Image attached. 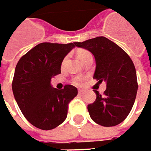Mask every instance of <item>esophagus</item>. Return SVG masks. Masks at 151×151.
Listing matches in <instances>:
<instances>
[{
    "label": "esophagus",
    "instance_id": "34e87169",
    "mask_svg": "<svg viewBox=\"0 0 151 151\" xmlns=\"http://www.w3.org/2000/svg\"><path fill=\"white\" fill-rule=\"evenodd\" d=\"M85 92L84 90H78V94H83Z\"/></svg>",
    "mask_w": 151,
    "mask_h": 151
}]
</instances>
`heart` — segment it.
<instances>
[{
  "instance_id": "heart-1",
  "label": "heart",
  "mask_w": 151,
  "mask_h": 151,
  "mask_svg": "<svg viewBox=\"0 0 151 151\" xmlns=\"http://www.w3.org/2000/svg\"><path fill=\"white\" fill-rule=\"evenodd\" d=\"M90 54H91V53H90L88 51H86V50H79V51H78V52H77L78 57L82 61H84V60H85V59H86L88 55H90ZM65 62H66V58H65V59L63 60V61H62L61 63L62 67L65 65ZM82 80H83V78H82L81 77H75V78H72L71 82H72V84H73V85L78 86H80V85H81Z\"/></svg>"
}]
</instances>
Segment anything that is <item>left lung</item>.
Listing matches in <instances>:
<instances>
[{
    "mask_svg": "<svg viewBox=\"0 0 151 151\" xmlns=\"http://www.w3.org/2000/svg\"><path fill=\"white\" fill-rule=\"evenodd\" d=\"M76 46L94 55L93 78L99 83L106 81L103 95L94 90L96 100L87 106L91 118L104 127L119 124L129 115L137 92V73L131 59L119 46L103 36L77 42Z\"/></svg>",
    "mask_w": 151,
    "mask_h": 151,
    "instance_id": "1",
    "label": "left lung"
}]
</instances>
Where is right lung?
Returning a JSON list of instances; mask_svg holds the SVG:
<instances>
[{
	"label": "right lung",
	"instance_id": "1",
	"mask_svg": "<svg viewBox=\"0 0 151 151\" xmlns=\"http://www.w3.org/2000/svg\"><path fill=\"white\" fill-rule=\"evenodd\" d=\"M76 43L43 42L28 51L18 61L12 82L14 99L22 114L40 130H52L66 118L68 104L78 94L75 86H51V78L61 73L65 56Z\"/></svg>",
	"mask_w": 151,
	"mask_h": 151
}]
</instances>
